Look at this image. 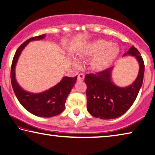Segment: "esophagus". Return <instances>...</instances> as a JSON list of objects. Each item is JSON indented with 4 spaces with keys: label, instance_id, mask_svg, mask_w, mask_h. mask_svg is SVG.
Instances as JSON below:
<instances>
[{
    "label": "esophagus",
    "instance_id": "esophagus-1",
    "mask_svg": "<svg viewBox=\"0 0 155 155\" xmlns=\"http://www.w3.org/2000/svg\"><path fill=\"white\" fill-rule=\"evenodd\" d=\"M84 78H85V75L82 73H81L78 75V81H83L84 80Z\"/></svg>",
    "mask_w": 155,
    "mask_h": 155
}]
</instances>
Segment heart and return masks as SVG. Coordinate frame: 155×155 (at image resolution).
Masks as SVG:
<instances>
[{"label": "heart", "instance_id": "1", "mask_svg": "<svg viewBox=\"0 0 155 155\" xmlns=\"http://www.w3.org/2000/svg\"><path fill=\"white\" fill-rule=\"evenodd\" d=\"M120 49L116 44H112L109 41L99 39L90 43L85 47L79 53L83 59L94 58L90 62V68L95 72H101L109 68L119 55ZM73 63L78 65L77 60Z\"/></svg>", "mask_w": 155, "mask_h": 155}]
</instances>
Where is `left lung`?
<instances>
[{
    "instance_id": "left-lung-1",
    "label": "left lung",
    "mask_w": 155,
    "mask_h": 155,
    "mask_svg": "<svg viewBox=\"0 0 155 155\" xmlns=\"http://www.w3.org/2000/svg\"><path fill=\"white\" fill-rule=\"evenodd\" d=\"M127 54L135 56L140 68L137 79L129 86L119 87L112 82V68L85 76L87 109L93 117L101 119H116L126 113L134 104L143 83L145 65L141 54L134 46L124 56Z\"/></svg>"
}]
</instances>
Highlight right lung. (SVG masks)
Segmentation results:
<instances>
[{
  "label": "right lung",
  "mask_w": 155,
  "mask_h": 155,
  "mask_svg": "<svg viewBox=\"0 0 155 155\" xmlns=\"http://www.w3.org/2000/svg\"><path fill=\"white\" fill-rule=\"evenodd\" d=\"M45 37V34H42L29 38L17 49L12 63L11 82L17 99L28 112L38 117H51L61 114L64 110L66 99L77 82V76L63 77L54 87L40 94H32L23 90L18 85L15 78L16 63L22 50L29 41L40 40Z\"/></svg>",
  "instance_id": "1"
}]
</instances>
